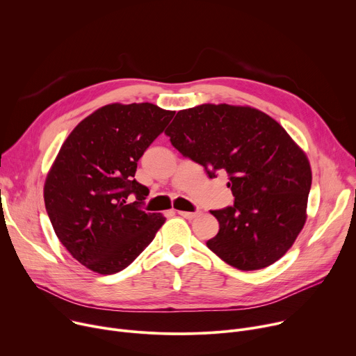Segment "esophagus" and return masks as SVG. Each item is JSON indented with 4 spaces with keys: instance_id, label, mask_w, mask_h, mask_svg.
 <instances>
[{
    "instance_id": "obj_1",
    "label": "esophagus",
    "mask_w": 356,
    "mask_h": 356,
    "mask_svg": "<svg viewBox=\"0 0 356 356\" xmlns=\"http://www.w3.org/2000/svg\"><path fill=\"white\" fill-rule=\"evenodd\" d=\"M178 215L185 218V219H193L198 216V212H185V211H178Z\"/></svg>"
}]
</instances>
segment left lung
I'll return each mask as SVG.
<instances>
[{
	"label": "left lung",
	"instance_id": "obj_1",
	"mask_svg": "<svg viewBox=\"0 0 356 356\" xmlns=\"http://www.w3.org/2000/svg\"><path fill=\"white\" fill-rule=\"evenodd\" d=\"M165 134L209 178L229 175L234 204L211 211L219 232L207 246L243 271L283 257L307 220L312 181L308 158L289 133L257 108L208 103L178 111Z\"/></svg>",
	"mask_w": 356,
	"mask_h": 356
}]
</instances>
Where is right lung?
I'll return each mask as SVG.
<instances>
[{"label":"right lung","instance_id":"add662e5","mask_svg":"<svg viewBox=\"0 0 356 356\" xmlns=\"http://www.w3.org/2000/svg\"><path fill=\"white\" fill-rule=\"evenodd\" d=\"M174 114L152 103H111L83 118L62 144L45 179V208L60 243L89 270L122 271L164 225L161 213L141 211L147 188L134 175Z\"/></svg>","mask_w":356,"mask_h":356}]
</instances>
